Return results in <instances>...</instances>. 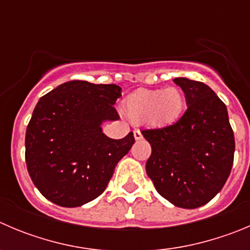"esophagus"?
Segmentation results:
<instances>
[{
  "mask_svg": "<svg viewBox=\"0 0 250 250\" xmlns=\"http://www.w3.org/2000/svg\"><path fill=\"white\" fill-rule=\"evenodd\" d=\"M134 137H135V140H141L142 139L141 131H140V130H135V131H134Z\"/></svg>",
  "mask_w": 250,
  "mask_h": 250,
  "instance_id": "34e87169",
  "label": "esophagus"
}]
</instances>
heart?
<instances>
[{"label": "heart", "instance_id": "b5f03b06", "mask_svg": "<svg viewBox=\"0 0 250 250\" xmlns=\"http://www.w3.org/2000/svg\"><path fill=\"white\" fill-rule=\"evenodd\" d=\"M185 98L177 87L165 89H140L125 101L124 110L136 123L169 125L175 123L184 110Z\"/></svg>", "mask_w": 250, "mask_h": 250}]
</instances>
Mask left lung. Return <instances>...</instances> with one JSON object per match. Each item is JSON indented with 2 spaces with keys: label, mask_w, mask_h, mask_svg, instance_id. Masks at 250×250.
<instances>
[{
  "label": "left lung",
  "mask_w": 250,
  "mask_h": 250,
  "mask_svg": "<svg viewBox=\"0 0 250 250\" xmlns=\"http://www.w3.org/2000/svg\"><path fill=\"white\" fill-rule=\"evenodd\" d=\"M174 82L188 109L174 125L142 131L152 147L146 172L170 204L196 208L215 198L229 177L234 135L225 103L208 84L187 77Z\"/></svg>",
  "instance_id": "8db88e82"
}]
</instances>
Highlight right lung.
Instances as JSON below:
<instances>
[{"label":"right lung","mask_w":250,"mask_h":250,"mask_svg":"<svg viewBox=\"0 0 250 250\" xmlns=\"http://www.w3.org/2000/svg\"><path fill=\"white\" fill-rule=\"evenodd\" d=\"M116 84L70 81L39 99L25 132V162L37 189L62 208L98 198L116 165L134 145V134L114 140L103 123L119 120Z\"/></svg>","instance_id":"add662e5"}]
</instances>
